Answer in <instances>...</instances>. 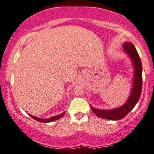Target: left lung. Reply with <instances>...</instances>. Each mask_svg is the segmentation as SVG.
Returning <instances> with one entry per match:
<instances>
[{
  "label": "left lung",
  "mask_w": 154,
  "mask_h": 154,
  "mask_svg": "<svg viewBox=\"0 0 154 154\" xmlns=\"http://www.w3.org/2000/svg\"><path fill=\"white\" fill-rule=\"evenodd\" d=\"M123 48L124 52L129 55L134 65V75L132 91L127 103L117 108L112 110H99L93 108L90 105L94 114L100 118L110 119V120H119L124 118L134 108L140 97L143 85V67L141 60L137 50L132 44L129 42L124 43Z\"/></svg>",
  "instance_id": "obj_1"
}]
</instances>
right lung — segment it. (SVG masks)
<instances>
[{"mask_svg":"<svg viewBox=\"0 0 154 154\" xmlns=\"http://www.w3.org/2000/svg\"><path fill=\"white\" fill-rule=\"evenodd\" d=\"M64 114H65V112L63 113H61V114L60 115H57L55 116H53V117H51V118H49V119H40V118H38V117H35V116H33L32 115H30V117H32V119H35V120L38 121V122H44V123H47V122H54V121H56L57 120V119H60L62 116H63Z\"/></svg>","mask_w":154,"mask_h":154,"instance_id":"obj_1","label":"right lung"}]
</instances>
